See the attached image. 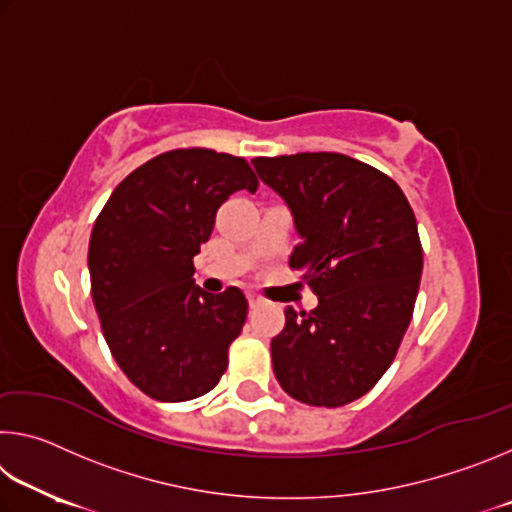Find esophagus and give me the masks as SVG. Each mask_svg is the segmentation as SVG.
<instances>
[{"mask_svg":"<svg viewBox=\"0 0 512 512\" xmlns=\"http://www.w3.org/2000/svg\"><path fill=\"white\" fill-rule=\"evenodd\" d=\"M264 298L262 296H257V293H250L248 296V305H250V309H257V307H262L264 305Z\"/></svg>","mask_w":512,"mask_h":512,"instance_id":"1","label":"esophagus"}]
</instances>
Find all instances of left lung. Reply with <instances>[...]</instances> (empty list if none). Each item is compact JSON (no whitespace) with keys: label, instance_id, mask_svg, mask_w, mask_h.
<instances>
[{"label":"left lung","instance_id":"left-lung-1","mask_svg":"<svg viewBox=\"0 0 512 512\" xmlns=\"http://www.w3.org/2000/svg\"><path fill=\"white\" fill-rule=\"evenodd\" d=\"M253 164L289 205L300 237L289 266L318 296L309 314L284 309L275 377L298 402L350 404L388 370L411 323L422 275L415 214L395 180L343 153Z\"/></svg>","mask_w":512,"mask_h":512}]
</instances>
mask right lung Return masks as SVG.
<instances>
[{
    "instance_id": "add662e5",
    "label": "right lung",
    "mask_w": 512,
    "mask_h": 512,
    "mask_svg": "<svg viewBox=\"0 0 512 512\" xmlns=\"http://www.w3.org/2000/svg\"><path fill=\"white\" fill-rule=\"evenodd\" d=\"M257 185L244 158L176 149L128 173L94 221L88 266L103 336L153 400H194L228 368L248 300L237 287L216 296L196 287L194 257L230 194Z\"/></svg>"
}]
</instances>
